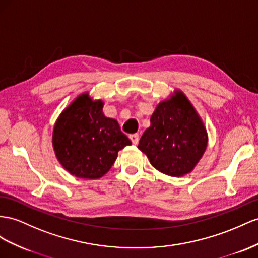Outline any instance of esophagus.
<instances>
[{
    "mask_svg": "<svg viewBox=\"0 0 258 258\" xmlns=\"http://www.w3.org/2000/svg\"><path fill=\"white\" fill-rule=\"evenodd\" d=\"M128 137H130V140L132 141V143H133L134 145H137L138 140H140V135L136 133V134H131Z\"/></svg>",
    "mask_w": 258,
    "mask_h": 258,
    "instance_id": "obj_1",
    "label": "esophagus"
}]
</instances>
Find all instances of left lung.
Here are the masks:
<instances>
[{
    "mask_svg": "<svg viewBox=\"0 0 258 258\" xmlns=\"http://www.w3.org/2000/svg\"><path fill=\"white\" fill-rule=\"evenodd\" d=\"M207 142L206 127L193 104L182 91L176 90L175 95L157 105L138 149L158 171L170 176H183L201 160Z\"/></svg>",
    "mask_w": 258,
    "mask_h": 258,
    "instance_id": "1",
    "label": "left lung"
}]
</instances>
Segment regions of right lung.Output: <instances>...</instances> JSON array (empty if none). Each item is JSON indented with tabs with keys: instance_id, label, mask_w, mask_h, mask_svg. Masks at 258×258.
Segmentation results:
<instances>
[{
	"instance_id": "right-lung-1",
	"label": "right lung",
	"mask_w": 258,
	"mask_h": 258,
	"mask_svg": "<svg viewBox=\"0 0 258 258\" xmlns=\"http://www.w3.org/2000/svg\"><path fill=\"white\" fill-rule=\"evenodd\" d=\"M103 102L78 96L54 125L52 144L57 160L72 175L99 179L113 166L117 153L132 142L114 118L102 112Z\"/></svg>"
}]
</instances>
